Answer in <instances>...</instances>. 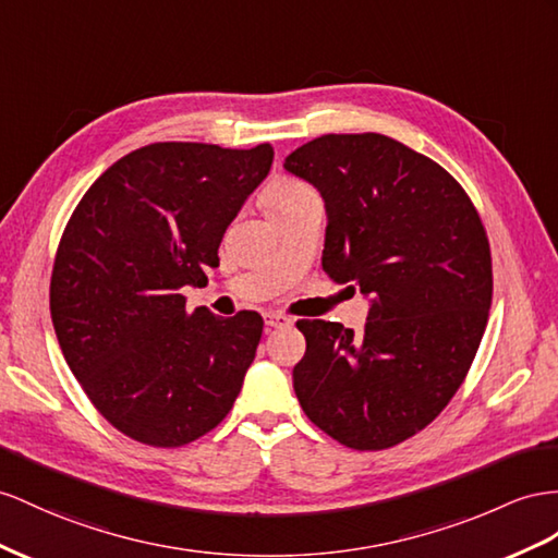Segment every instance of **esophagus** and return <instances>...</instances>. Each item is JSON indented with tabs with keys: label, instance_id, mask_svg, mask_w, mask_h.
Instances as JSON below:
<instances>
[{
	"label": "esophagus",
	"instance_id": "obj_1",
	"mask_svg": "<svg viewBox=\"0 0 558 558\" xmlns=\"http://www.w3.org/2000/svg\"><path fill=\"white\" fill-rule=\"evenodd\" d=\"M264 320H266L268 327H288V325H292V318L284 316V313H278V311H268Z\"/></svg>",
	"mask_w": 558,
	"mask_h": 558
}]
</instances>
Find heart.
<instances>
[{"instance_id":"obj_1","label":"heart","mask_w":558,"mask_h":558,"mask_svg":"<svg viewBox=\"0 0 558 558\" xmlns=\"http://www.w3.org/2000/svg\"><path fill=\"white\" fill-rule=\"evenodd\" d=\"M311 185L296 181V179H276L270 181L264 193H262V205L270 217H278V214L292 209L299 199H304L311 195Z\"/></svg>"}]
</instances>
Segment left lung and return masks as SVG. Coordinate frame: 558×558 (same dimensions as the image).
Masks as SVG:
<instances>
[{
	"mask_svg": "<svg viewBox=\"0 0 558 558\" xmlns=\"http://www.w3.org/2000/svg\"><path fill=\"white\" fill-rule=\"evenodd\" d=\"M284 169L325 199V274L373 299L363 332L296 320L299 405L341 446L393 448L440 415L476 359L493 302L483 221L450 171L384 134L318 136Z\"/></svg>",
	"mask_w": 558,
	"mask_h": 558,
	"instance_id": "left-lung-1",
	"label": "left lung"
}]
</instances>
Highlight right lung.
<instances>
[{"mask_svg":"<svg viewBox=\"0 0 558 558\" xmlns=\"http://www.w3.org/2000/svg\"><path fill=\"white\" fill-rule=\"evenodd\" d=\"M270 162V143H150L70 214L51 270L53 330L92 405L124 436L181 448L231 412L264 320L189 313L181 288H203L219 266L226 228Z\"/></svg>","mask_w":558,"mask_h":558,"instance_id":"1","label":"right lung"}]
</instances>
